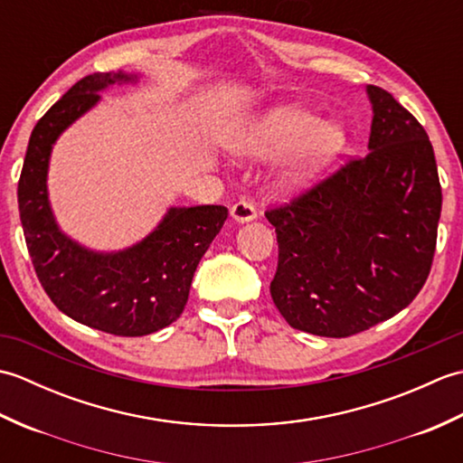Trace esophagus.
<instances>
[{
    "mask_svg": "<svg viewBox=\"0 0 463 463\" xmlns=\"http://www.w3.org/2000/svg\"><path fill=\"white\" fill-rule=\"evenodd\" d=\"M231 214L237 222H250L257 219V209L249 201H239L237 204H232Z\"/></svg>",
    "mask_w": 463,
    "mask_h": 463,
    "instance_id": "esophagus-1",
    "label": "esophagus"
}]
</instances>
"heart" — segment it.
Listing matches in <instances>:
<instances>
[{"mask_svg": "<svg viewBox=\"0 0 463 463\" xmlns=\"http://www.w3.org/2000/svg\"><path fill=\"white\" fill-rule=\"evenodd\" d=\"M244 151L259 159L280 156L295 149L282 181L292 191L308 189L340 159L348 145L346 129L336 121L297 105H280L254 121L244 135Z\"/></svg>", "mask_w": 463, "mask_h": 463, "instance_id": "heart-1", "label": "heart"}]
</instances>
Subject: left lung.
I'll return each instance as SVG.
<instances>
[{"instance_id": "left-lung-1", "label": "left lung", "mask_w": 463, "mask_h": 463, "mask_svg": "<svg viewBox=\"0 0 463 463\" xmlns=\"http://www.w3.org/2000/svg\"><path fill=\"white\" fill-rule=\"evenodd\" d=\"M368 153L267 211L277 229L272 300L292 328L346 338L396 317L431 269L441 186L424 127L380 87Z\"/></svg>"}]
</instances>
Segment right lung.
Wrapping results in <instances>:
<instances>
[{
	"instance_id": "obj_1",
	"label": "right lung",
	"mask_w": 463,
	"mask_h": 463,
	"mask_svg": "<svg viewBox=\"0 0 463 463\" xmlns=\"http://www.w3.org/2000/svg\"><path fill=\"white\" fill-rule=\"evenodd\" d=\"M135 73H93L77 81L33 127L17 184L29 257L55 307L115 336H145L181 317L203 254L229 216L226 206H171L143 241L117 252L83 247L59 229L47 194L49 156L69 125Z\"/></svg>"
}]
</instances>
